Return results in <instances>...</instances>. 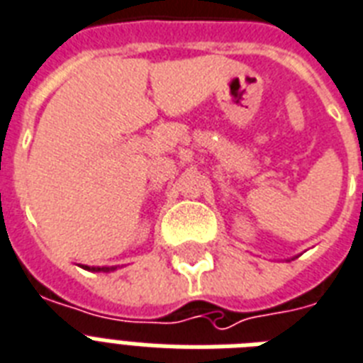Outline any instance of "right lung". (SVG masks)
<instances>
[{"instance_id": "obj_1", "label": "right lung", "mask_w": 363, "mask_h": 363, "mask_svg": "<svg viewBox=\"0 0 363 363\" xmlns=\"http://www.w3.org/2000/svg\"><path fill=\"white\" fill-rule=\"evenodd\" d=\"M86 269H91V272H108V269H114V268H89V266H82Z\"/></svg>"}]
</instances>
